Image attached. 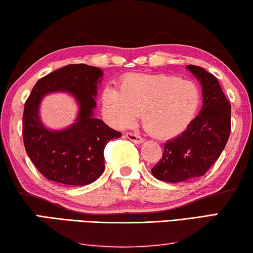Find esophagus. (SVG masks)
<instances>
[{
    "label": "esophagus",
    "instance_id": "esophagus-1",
    "mask_svg": "<svg viewBox=\"0 0 253 253\" xmlns=\"http://www.w3.org/2000/svg\"><path fill=\"white\" fill-rule=\"evenodd\" d=\"M126 137L129 139V140H131L132 142H134V143H141L143 141V139L140 137V135L135 134V133H132V132H126Z\"/></svg>",
    "mask_w": 253,
    "mask_h": 253
}]
</instances>
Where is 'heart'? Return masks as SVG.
<instances>
[{"instance_id": "heart-1", "label": "heart", "mask_w": 253, "mask_h": 253, "mask_svg": "<svg viewBox=\"0 0 253 253\" xmlns=\"http://www.w3.org/2000/svg\"><path fill=\"white\" fill-rule=\"evenodd\" d=\"M102 102L115 126H130L142 113L147 132L157 138H172L191 123L200 104V90L196 84L178 77L130 75L121 81L120 89H105Z\"/></svg>"}]
</instances>
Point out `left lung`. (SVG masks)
Returning a JSON list of instances; mask_svg holds the SVG:
<instances>
[{"label":"left lung","mask_w":253,"mask_h":253,"mask_svg":"<svg viewBox=\"0 0 253 253\" xmlns=\"http://www.w3.org/2000/svg\"><path fill=\"white\" fill-rule=\"evenodd\" d=\"M188 69L203 86V107L183 133L165 143L162 159L151 169L158 180L173 183L205 175L220 156L231 132V104L217 78L197 65L189 64Z\"/></svg>","instance_id":"left-lung-1"}]
</instances>
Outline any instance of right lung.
<instances>
[{
    "label": "right lung",
    "instance_id": "add662e5",
    "mask_svg": "<svg viewBox=\"0 0 253 253\" xmlns=\"http://www.w3.org/2000/svg\"><path fill=\"white\" fill-rule=\"evenodd\" d=\"M102 70L87 64H69L41 78L25 103L22 115L23 145L36 169L50 181L68 185H86L102 175L104 148L121 132L95 119V96ZM52 91H69L81 111L68 129L49 131L38 118L41 97Z\"/></svg>",
    "mask_w": 253,
    "mask_h": 253
}]
</instances>
